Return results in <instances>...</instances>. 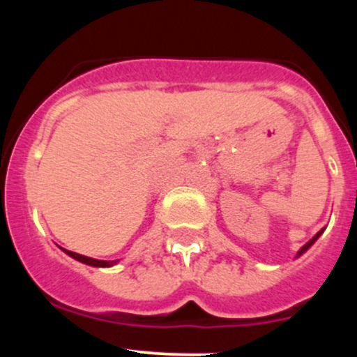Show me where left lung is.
Listing matches in <instances>:
<instances>
[{
	"label": "left lung",
	"instance_id": "obj_1",
	"mask_svg": "<svg viewBox=\"0 0 357 357\" xmlns=\"http://www.w3.org/2000/svg\"><path fill=\"white\" fill-rule=\"evenodd\" d=\"M324 230H326V228H322V230L321 231H317V233H315V235L312 236V238H310L309 241H307V243L304 245V247H302L301 250H298V252H297V255H296V258H298V257H302V255H304V253L307 252V250H309L310 247H312V245L315 243V241H317V238H319V236H321L322 235V233H324Z\"/></svg>",
	"mask_w": 357,
	"mask_h": 357
}]
</instances>
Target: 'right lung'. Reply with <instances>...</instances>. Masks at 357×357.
I'll return each instance as SVG.
<instances>
[{"mask_svg": "<svg viewBox=\"0 0 357 357\" xmlns=\"http://www.w3.org/2000/svg\"><path fill=\"white\" fill-rule=\"evenodd\" d=\"M61 248V247H60ZM61 252L67 253L68 257L75 258L77 261H80V264H85V265H90V267H99V268H107V267H112V265H116L119 260H97V258H90V257H85V255H80V253H75V252H70V250H65L61 248Z\"/></svg>", "mask_w": 357, "mask_h": 357, "instance_id": "right-lung-1", "label": "right lung"}]
</instances>
